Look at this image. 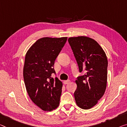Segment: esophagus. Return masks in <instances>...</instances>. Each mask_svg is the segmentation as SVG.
<instances>
[{"label": "esophagus", "mask_w": 127, "mask_h": 127, "mask_svg": "<svg viewBox=\"0 0 127 127\" xmlns=\"http://www.w3.org/2000/svg\"><path fill=\"white\" fill-rule=\"evenodd\" d=\"M69 82H70V80H66V81H64V83L65 84V85H66V84H67Z\"/></svg>", "instance_id": "34e87169"}]
</instances>
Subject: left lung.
I'll return each instance as SVG.
<instances>
[{
	"label": "left lung",
	"mask_w": 127,
	"mask_h": 127,
	"mask_svg": "<svg viewBox=\"0 0 127 127\" xmlns=\"http://www.w3.org/2000/svg\"><path fill=\"white\" fill-rule=\"evenodd\" d=\"M79 73L77 88L74 93L76 103L80 108L87 110L97 104L104 95L107 86V56L102 47L93 39L85 36L68 39Z\"/></svg>",
	"instance_id": "1"
}]
</instances>
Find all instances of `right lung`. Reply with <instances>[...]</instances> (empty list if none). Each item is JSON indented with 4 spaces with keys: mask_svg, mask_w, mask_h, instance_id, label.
Wrapping results in <instances>:
<instances>
[{
    "mask_svg": "<svg viewBox=\"0 0 127 127\" xmlns=\"http://www.w3.org/2000/svg\"><path fill=\"white\" fill-rule=\"evenodd\" d=\"M67 37H44L37 41L27 52L23 77L31 100L42 110L50 111L59 106L62 83L56 74L54 61Z\"/></svg>",
    "mask_w": 127,
    "mask_h": 127,
    "instance_id": "obj_1",
    "label": "right lung"
}]
</instances>
